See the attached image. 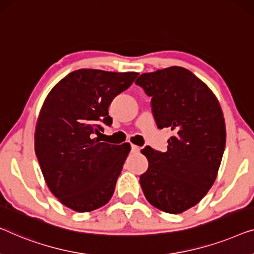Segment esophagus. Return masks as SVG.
Wrapping results in <instances>:
<instances>
[{
	"mask_svg": "<svg viewBox=\"0 0 254 254\" xmlns=\"http://www.w3.org/2000/svg\"><path fill=\"white\" fill-rule=\"evenodd\" d=\"M130 150H131V152H138L139 151V146L131 144L130 145Z\"/></svg>",
	"mask_w": 254,
	"mask_h": 254,
	"instance_id": "34e87169",
	"label": "esophagus"
}]
</instances>
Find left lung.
<instances>
[{
  "label": "left lung",
  "mask_w": 254,
  "mask_h": 254,
  "mask_svg": "<svg viewBox=\"0 0 254 254\" xmlns=\"http://www.w3.org/2000/svg\"><path fill=\"white\" fill-rule=\"evenodd\" d=\"M135 83L151 97L159 129L171 128L166 152L145 146L149 167L139 176L152 206L178 214L199 203L213 186L226 146L225 119L215 95L189 69L144 73Z\"/></svg>",
  "instance_id": "left-lung-1"
}]
</instances>
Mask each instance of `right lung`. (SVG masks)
<instances>
[{
    "label": "right lung",
    "mask_w": 254,
    "mask_h": 254,
    "mask_svg": "<svg viewBox=\"0 0 254 254\" xmlns=\"http://www.w3.org/2000/svg\"><path fill=\"white\" fill-rule=\"evenodd\" d=\"M138 73L81 68L62 79L43 103L35 129V154L47 186L65 206L90 212L115 192L130 146L100 142L111 126L109 106ZM101 134V133H100Z\"/></svg>",
    "instance_id": "right-lung-1"
}]
</instances>
